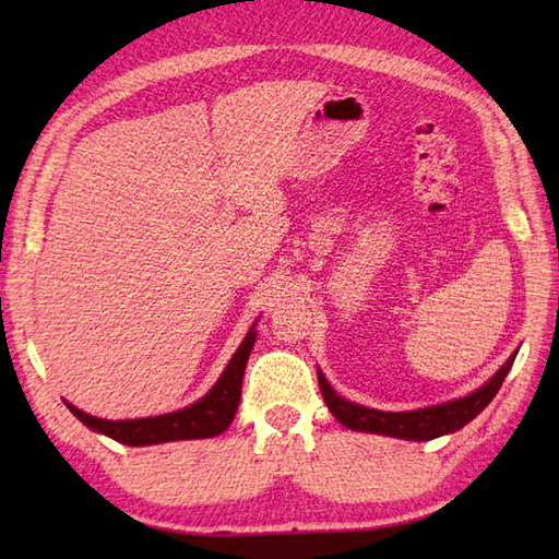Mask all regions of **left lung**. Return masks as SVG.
Masks as SVG:
<instances>
[{"instance_id":"8db88e82","label":"left lung","mask_w":559,"mask_h":559,"mask_svg":"<svg viewBox=\"0 0 559 559\" xmlns=\"http://www.w3.org/2000/svg\"><path fill=\"white\" fill-rule=\"evenodd\" d=\"M516 353L519 350L509 355V360L500 367V370H497L483 386L471 391L468 396L437 403V406H425L418 411L394 413V411L367 408V406H360V403H353L348 399L338 396L334 386L326 382L322 370H317V377H319V389H322V396L326 401L331 415H334L341 425H346L348 430L411 439V442H427V439L456 432L463 425H468L473 418H476V415L495 399L497 391H500L504 377L509 374V370H512Z\"/></svg>"}]
</instances>
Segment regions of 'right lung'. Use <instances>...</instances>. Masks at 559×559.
Returning a JSON list of instances; mask_svg holds the SVG:
<instances>
[{"instance_id": "right-lung-1", "label": "right lung", "mask_w": 559, "mask_h": 559, "mask_svg": "<svg viewBox=\"0 0 559 559\" xmlns=\"http://www.w3.org/2000/svg\"><path fill=\"white\" fill-rule=\"evenodd\" d=\"M257 341V322L249 326L247 336L237 346L235 355L225 365L218 382L213 384L199 401L189 403V406L151 415V418H134V420H105L96 415L83 413L74 403H67V408L76 415V418L91 427L93 432H100L105 437L115 439V442L127 447H151L163 442H177V439H209L225 432L230 427L237 406H240L242 396V377L249 360V353L254 348Z\"/></svg>"}]
</instances>
